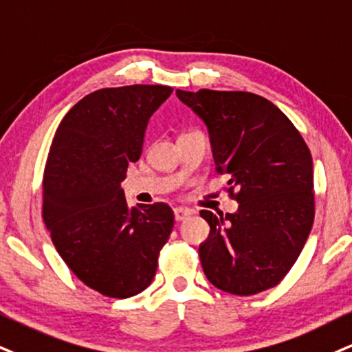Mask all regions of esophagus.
<instances>
[{
  "label": "esophagus",
  "mask_w": 352,
  "mask_h": 352,
  "mask_svg": "<svg viewBox=\"0 0 352 352\" xmlns=\"http://www.w3.org/2000/svg\"><path fill=\"white\" fill-rule=\"evenodd\" d=\"M190 215H194V212L189 209H184V207H177V209H175L176 222H184V220H188Z\"/></svg>",
  "instance_id": "1"
}]
</instances>
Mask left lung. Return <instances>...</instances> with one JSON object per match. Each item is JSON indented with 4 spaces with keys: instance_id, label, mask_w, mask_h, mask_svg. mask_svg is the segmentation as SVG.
Returning a JSON list of instances; mask_svg holds the SVG:
<instances>
[{
    "instance_id": "left-lung-1",
    "label": "left lung",
    "mask_w": 352,
    "mask_h": 352,
    "mask_svg": "<svg viewBox=\"0 0 352 352\" xmlns=\"http://www.w3.org/2000/svg\"><path fill=\"white\" fill-rule=\"evenodd\" d=\"M177 98L209 127L215 171L228 175L225 190L236 214L202 210L210 235L199 246L204 274L217 289L254 296L287 276L310 235L315 217L314 162L287 116L246 91Z\"/></svg>"
}]
</instances>
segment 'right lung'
Wrapping results in <instances>:
<instances>
[{"label": "right lung", "instance_id": "add662e5", "mask_svg": "<svg viewBox=\"0 0 352 352\" xmlns=\"http://www.w3.org/2000/svg\"><path fill=\"white\" fill-rule=\"evenodd\" d=\"M173 88H104L76 102L52 140L42 183V217L73 274L106 297L145 290L175 225L163 202L129 209L120 183L142 155L150 116Z\"/></svg>", "mask_w": 352, "mask_h": 352}]
</instances>
